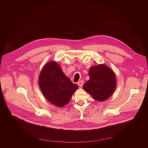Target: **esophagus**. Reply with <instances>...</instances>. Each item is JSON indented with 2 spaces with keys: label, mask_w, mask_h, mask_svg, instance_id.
<instances>
[{
  "label": "esophagus",
  "mask_w": 148,
  "mask_h": 148,
  "mask_svg": "<svg viewBox=\"0 0 148 148\" xmlns=\"http://www.w3.org/2000/svg\"><path fill=\"white\" fill-rule=\"evenodd\" d=\"M83 84H84V82H83V80H81V81H80V82H79L77 83V85H78L80 87H82L83 85Z\"/></svg>",
  "instance_id": "esophagus-1"
}]
</instances>
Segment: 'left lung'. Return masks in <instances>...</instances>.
<instances>
[{"mask_svg":"<svg viewBox=\"0 0 148 148\" xmlns=\"http://www.w3.org/2000/svg\"><path fill=\"white\" fill-rule=\"evenodd\" d=\"M89 80L83 88L96 101H103L109 98L116 88V77L109 66L104 64L89 68Z\"/></svg>","mask_w":148,"mask_h":148,"instance_id":"1","label":"left lung"}]
</instances>
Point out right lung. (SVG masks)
Segmentation results:
<instances>
[{"label":"right lung","mask_w":148,"mask_h":148,"mask_svg":"<svg viewBox=\"0 0 148 148\" xmlns=\"http://www.w3.org/2000/svg\"><path fill=\"white\" fill-rule=\"evenodd\" d=\"M39 85L46 99L57 107L66 106L77 89L64 73L60 65L54 60L45 64L40 73Z\"/></svg>","instance_id":"right-lung-1"}]
</instances>
